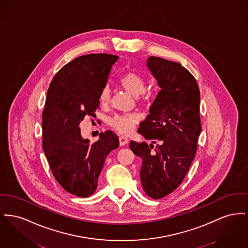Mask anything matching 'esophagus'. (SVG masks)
<instances>
[{
	"label": "esophagus",
	"instance_id": "1",
	"mask_svg": "<svg viewBox=\"0 0 248 248\" xmlns=\"http://www.w3.org/2000/svg\"><path fill=\"white\" fill-rule=\"evenodd\" d=\"M119 142H120V146L126 145L128 143V139L125 137H120L119 138Z\"/></svg>",
	"mask_w": 248,
	"mask_h": 248
}]
</instances>
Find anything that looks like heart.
<instances>
[{"label": "heart", "mask_w": 248, "mask_h": 248, "mask_svg": "<svg viewBox=\"0 0 248 248\" xmlns=\"http://www.w3.org/2000/svg\"><path fill=\"white\" fill-rule=\"evenodd\" d=\"M120 85L132 95L138 97L145 93V79L136 72H128L124 75L120 79ZM110 100V88L105 86L99 93V103L102 106H107ZM139 123V117L135 114H125L114 116L108 119V124L112 128L121 134H129L134 130V127Z\"/></svg>", "instance_id": "heart-1"}]
</instances>
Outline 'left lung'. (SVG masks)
Returning <instances> with one entry per match:
<instances>
[{
  "instance_id": "8db88e82",
  "label": "left lung",
  "mask_w": 248,
  "mask_h": 248,
  "mask_svg": "<svg viewBox=\"0 0 248 248\" xmlns=\"http://www.w3.org/2000/svg\"><path fill=\"white\" fill-rule=\"evenodd\" d=\"M146 63L160 88L138 130L151 143L132 140L129 147L142 161L143 190L158 200L181 185L195 158L202 131L201 93L195 78L179 62L151 56Z\"/></svg>"
}]
</instances>
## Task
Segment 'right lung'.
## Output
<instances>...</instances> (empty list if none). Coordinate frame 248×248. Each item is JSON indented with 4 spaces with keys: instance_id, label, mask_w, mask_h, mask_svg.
<instances>
[{
    "instance_id": "1",
    "label": "right lung",
    "mask_w": 248,
    "mask_h": 248,
    "mask_svg": "<svg viewBox=\"0 0 248 248\" xmlns=\"http://www.w3.org/2000/svg\"><path fill=\"white\" fill-rule=\"evenodd\" d=\"M118 56L88 54L65 64L47 90L42 115L43 151L53 176L62 187L79 198H87L97 187L107 155L119 147L115 133H100L90 143L79 124L95 117L99 93L107 85Z\"/></svg>"
}]
</instances>
